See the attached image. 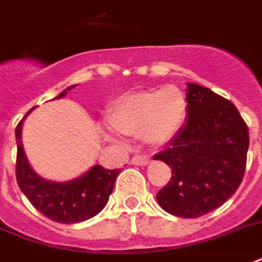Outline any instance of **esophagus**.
Instances as JSON below:
<instances>
[{
	"label": "esophagus",
	"instance_id": "1",
	"mask_svg": "<svg viewBox=\"0 0 262 262\" xmlns=\"http://www.w3.org/2000/svg\"><path fill=\"white\" fill-rule=\"evenodd\" d=\"M131 163L134 166H146L150 163V157L146 156V155H137L131 159Z\"/></svg>",
	"mask_w": 262,
	"mask_h": 262
}]
</instances>
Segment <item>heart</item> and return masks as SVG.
Instances as JSON below:
<instances>
[{
    "label": "heart",
    "mask_w": 262,
    "mask_h": 262,
    "mask_svg": "<svg viewBox=\"0 0 262 262\" xmlns=\"http://www.w3.org/2000/svg\"><path fill=\"white\" fill-rule=\"evenodd\" d=\"M185 115L186 101L182 91L166 85L119 98L107 113V123L121 135H141L150 146H164L178 134Z\"/></svg>",
    "instance_id": "heart-1"
}]
</instances>
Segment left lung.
Listing matches in <instances>:
<instances>
[{
	"instance_id": "1",
	"label": "left lung",
	"mask_w": 262,
	"mask_h": 262,
	"mask_svg": "<svg viewBox=\"0 0 262 262\" xmlns=\"http://www.w3.org/2000/svg\"><path fill=\"white\" fill-rule=\"evenodd\" d=\"M184 127L155 155L171 167L170 182L156 194L163 210L198 218L235 193L246 170L249 129L235 105L206 86L186 84Z\"/></svg>"
}]
</instances>
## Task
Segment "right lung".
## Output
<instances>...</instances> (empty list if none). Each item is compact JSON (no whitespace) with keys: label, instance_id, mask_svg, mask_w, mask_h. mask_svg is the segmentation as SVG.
<instances>
[{"label":"right lung","instance_id":"obj_1","mask_svg":"<svg viewBox=\"0 0 262 262\" xmlns=\"http://www.w3.org/2000/svg\"><path fill=\"white\" fill-rule=\"evenodd\" d=\"M76 85L68 86L55 99H60ZM17 124L16 143V180L23 194L29 199L42 215L60 224H77L95 217L105 208L115 182L121 170H106L105 167L92 166L82 176L66 182H55L40 177L30 166L21 142L23 121Z\"/></svg>","mask_w":262,"mask_h":262}]
</instances>
